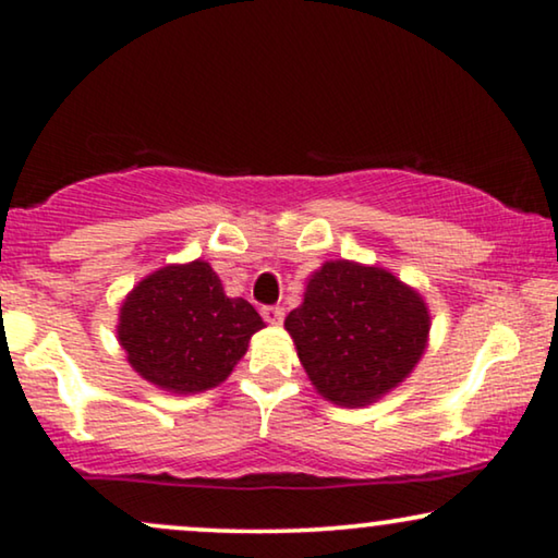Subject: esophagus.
<instances>
[{
    "label": "esophagus",
    "mask_w": 558,
    "mask_h": 558,
    "mask_svg": "<svg viewBox=\"0 0 558 558\" xmlns=\"http://www.w3.org/2000/svg\"><path fill=\"white\" fill-rule=\"evenodd\" d=\"M262 317L269 325H281V319H284V307H279V304H266V307H262Z\"/></svg>",
    "instance_id": "obj_1"
}]
</instances>
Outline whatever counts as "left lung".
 I'll use <instances>...</instances> for the list:
<instances>
[{
    "mask_svg": "<svg viewBox=\"0 0 558 558\" xmlns=\"http://www.w3.org/2000/svg\"><path fill=\"white\" fill-rule=\"evenodd\" d=\"M284 327L317 391L342 407H365L414 371L426 348L429 312L391 271L327 262L312 274Z\"/></svg>",
    "mask_w": 558,
    "mask_h": 558,
    "instance_id": "1",
    "label": "left lung"
}]
</instances>
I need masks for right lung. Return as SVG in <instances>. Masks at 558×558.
<instances>
[{"label": "right lung", "instance_id": "right-lung-1", "mask_svg": "<svg viewBox=\"0 0 558 558\" xmlns=\"http://www.w3.org/2000/svg\"><path fill=\"white\" fill-rule=\"evenodd\" d=\"M264 319L254 304L226 296L210 264L165 266L121 304L119 342L129 363L165 391H208L228 378Z\"/></svg>", "mask_w": 558, "mask_h": 558}]
</instances>
